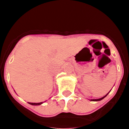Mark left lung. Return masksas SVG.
<instances>
[{
  "label": "left lung",
  "mask_w": 129,
  "mask_h": 129,
  "mask_svg": "<svg viewBox=\"0 0 129 129\" xmlns=\"http://www.w3.org/2000/svg\"><path fill=\"white\" fill-rule=\"evenodd\" d=\"M111 90H112V89H111ZM110 91H111V90H110ZM109 92H108V93H107V94H106L105 95V96L102 97V98H99V99H94V100H92H92H90V101H101V100H103V99H104L105 98V97L107 96V95L109 94Z\"/></svg>",
  "instance_id": "1"
}]
</instances>
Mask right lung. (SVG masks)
<instances>
[{
  "mask_svg": "<svg viewBox=\"0 0 129 129\" xmlns=\"http://www.w3.org/2000/svg\"><path fill=\"white\" fill-rule=\"evenodd\" d=\"M45 101H44V102H45ZM43 103H44V102H40V103H28L30 105H40L43 104Z\"/></svg>",
  "mask_w": 129,
  "mask_h": 129,
  "instance_id": "add662e5",
  "label": "right lung"
}]
</instances>
